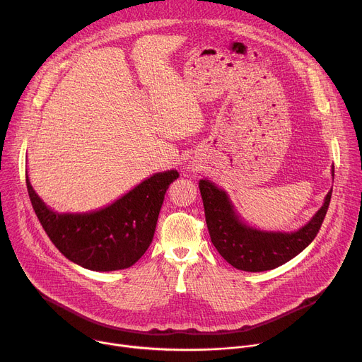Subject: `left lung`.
Masks as SVG:
<instances>
[{
  "label": "left lung",
  "instance_id": "left-lung-1",
  "mask_svg": "<svg viewBox=\"0 0 362 362\" xmlns=\"http://www.w3.org/2000/svg\"><path fill=\"white\" fill-rule=\"evenodd\" d=\"M199 189L212 244L229 264L252 273L276 269L302 252L317 235L332 196L331 189L323 206L308 225L296 233L281 234L262 233L244 225L226 193L209 180H201Z\"/></svg>",
  "mask_w": 362,
  "mask_h": 362
}]
</instances>
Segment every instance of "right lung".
Returning a JSON list of instances; mask_svg holds the SVG:
<instances>
[{
	"mask_svg": "<svg viewBox=\"0 0 362 362\" xmlns=\"http://www.w3.org/2000/svg\"><path fill=\"white\" fill-rule=\"evenodd\" d=\"M176 170L157 173L112 205L92 214L50 211L33 190L25 175L30 201L54 247L76 264L93 272L128 269L153 241L158 212Z\"/></svg>",
	"mask_w": 362,
	"mask_h": 362,
	"instance_id": "add662e5",
	"label": "right lung"
}]
</instances>
